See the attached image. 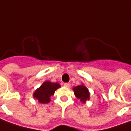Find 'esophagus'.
Masks as SVG:
<instances>
[{
  "instance_id": "1",
  "label": "esophagus",
  "mask_w": 131,
  "mask_h": 131,
  "mask_svg": "<svg viewBox=\"0 0 131 131\" xmlns=\"http://www.w3.org/2000/svg\"><path fill=\"white\" fill-rule=\"evenodd\" d=\"M64 85L65 87H67V88H70V83H66L64 84Z\"/></svg>"
}]
</instances>
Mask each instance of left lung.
Masks as SVG:
<instances>
[{
    "label": "left lung",
    "instance_id": "left-lung-1",
    "mask_svg": "<svg viewBox=\"0 0 131 131\" xmlns=\"http://www.w3.org/2000/svg\"><path fill=\"white\" fill-rule=\"evenodd\" d=\"M72 90L74 91V96L78 99H79L81 102L85 103L86 101L90 99V92L83 84L75 86L72 88Z\"/></svg>",
    "mask_w": 131,
    "mask_h": 131
}]
</instances>
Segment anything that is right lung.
Returning a JSON list of instances; mask_svg holds the SVG:
<instances>
[{"label":"right lung","mask_w":131,"mask_h":131,"mask_svg":"<svg viewBox=\"0 0 131 131\" xmlns=\"http://www.w3.org/2000/svg\"><path fill=\"white\" fill-rule=\"evenodd\" d=\"M60 87L61 85L58 83H52L47 80L35 91L32 96L39 103L48 104L51 102V97L53 96L55 91Z\"/></svg>","instance_id":"add662e5"}]
</instances>
